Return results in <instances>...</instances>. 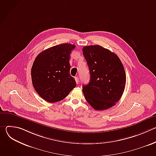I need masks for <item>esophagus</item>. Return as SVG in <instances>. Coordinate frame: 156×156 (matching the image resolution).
<instances>
[{"mask_svg":"<svg viewBox=\"0 0 156 156\" xmlns=\"http://www.w3.org/2000/svg\"><path fill=\"white\" fill-rule=\"evenodd\" d=\"M75 81H76V84H78V82H79V78H78V76H76V77H75Z\"/></svg>","mask_w":156,"mask_h":156,"instance_id":"esophagus-1","label":"esophagus"}]
</instances>
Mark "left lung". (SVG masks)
<instances>
[{
    "mask_svg": "<svg viewBox=\"0 0 156 156\" xmlns=\"http://www.w3.org/2000/svg\"><path fill=\"white\" fill-rule=\"evenodd\" d=\"M83 54L91 76L90 83L83 86L86 100L96 110L115 105L126 84L125 72L119 57L98 45L84 46Z\"/></svg>",
    "mask_w": 156,
    "mask_h": 156,
    "instance_id": "1",
    "label": "left lung"
}]
</instances>
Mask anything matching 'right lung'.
<instances>
[{
	"mask_svg": "<svg viewBox=\"0 0 156 156\" xmlns=\"http://www.w3.org/2000/svg\"><path fill=\"white\" fill-rule=\"evenodd\" d=\"M74 44L64 43L41 52L31 68V79L34 90L44 99L56 102L63 99L76 87V81L70 74L69 60Z\"/></svg>",
	"mask_w": 156,
	"mask_h": 156,
	"instance_id": "right-lung-1",
	"label": "right lung"
}]
</instances>
